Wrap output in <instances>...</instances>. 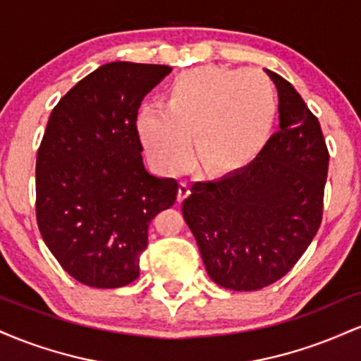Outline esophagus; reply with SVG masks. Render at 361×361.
<instances>
[{
    "label": "esophagus",
    "mask_w": 361,
    "mask_h": 361,
    "mask_svg": "<svg viewBox=\"0 0 361 361\" xmlns=\"http://www.w3.org/2000/svg\"><path fill=\"white\" fill-rule=\"evenodd\" d=\"M190 195V186L186 183H180V188H178V195H176V200L178 202H183L186 197Z\"/></svg>",
    "instance_id": "1"
}]
</instances>
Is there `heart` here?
I'll return each mask as SVG.
<instances>
[{
	"mask_svg": "<svg viewBox=\"0 0 361 361\" xmlns=\"http://www.w3.org/2000/svg\"><path fill=\"white\" fill-rule=\"evenodd\" d=\"M164 111L144 105L135 134L147 159L163 175L195 164L205 175H222L250 164L267 144L276 117L271 82L246 69L197 68L169 85Z\"/></svg>",
	"mask_w": 361,
	"mask_h": 361,
	"instance_id": "heart-1",
	"label": "heart"
}]
</instances>
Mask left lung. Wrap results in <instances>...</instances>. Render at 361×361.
<instances>
[{"label": "left lung", "mask_w": 361, "mask_h": 361, "mask_svg": "<svg viewBox=\"0 0 361 361\" xmlns=\"http://www.w3.org/2000/svg\"><path fill=\"white\" fill-rule=\"evenodd\" d=\"M279 90V127L247 166L198 181L181 205L209 276L235 292L259 290L292 270L322 219L329 154L319 120L297 90Z\"/></svg>", "instance_id": "obj_1"}]
</instances>
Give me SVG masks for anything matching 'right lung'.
<instances>
[{
  "instance_id": "obj_1",
  "label": "right lung",
  "mask_w": 361,
  "mask_h": 361,
  "mask_svg": "<svg viewBox=\"0 0 361 361\" xmlns=\"http://www.w3.org/2000/svg\"><path fill=\"white\" fill-rule=\"evenodd\" d=\"M169 66L115 61L71 88L37 152V224L73 279L118 288L139 276L149 222L173 207L178 183L144 166L135 114Z\"/></svg>"
}]
</instances>
